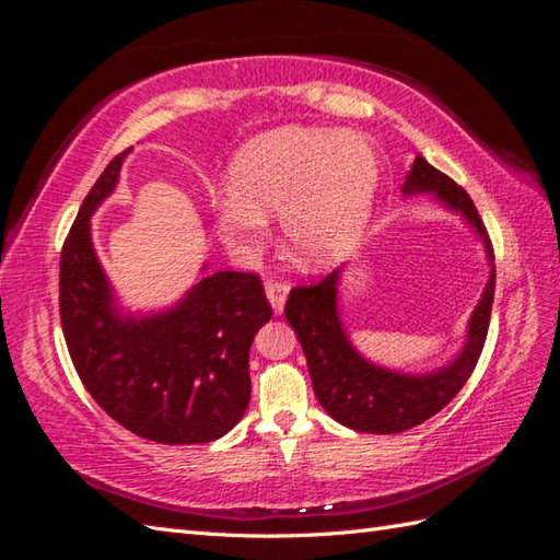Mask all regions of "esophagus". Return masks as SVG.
<instances>
[{"label": "esophagus", "mask_w": 560, "mask_h": 560, "mask_svg": "<svg viewBox=\"0 0 560 560\" xmlns=\"http://www.w3.org/2000/svg\"><path fill=\"white\" fill-rule=\"evenodd\" d=\"M288 292H290V288L280 280H268L266 282V296H268V302H270L272 312H276V314H282L284 302H288Z\"/></svg>", "instance_id": "esophagus-1"}]
</instances>
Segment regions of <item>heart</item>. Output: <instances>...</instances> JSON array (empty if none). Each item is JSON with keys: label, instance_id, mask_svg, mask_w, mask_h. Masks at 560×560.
I'll use <instances>...</instances> for the list:
<instances>
[{"label": "heart", "instance_id": "heart-1", "mask_svg": "<svg viewBox=\"0 0 560 560\" xmlns=\"http://www.w3.org/2000/svg\"><path fill=\"white\" fill-rule=\"evenodd\" d=\"M230 184L232 192L212 200L214 232L226 246L256 254L268 242V220L280 217L296 264L328 270L362 242L380 166L362 137L288 125L242 147Z\"/></svg>", "mask_w": 560, "mask_h": 560}]
</instances>
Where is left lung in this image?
Segmentation results:
<instances>
[{
    "label": "left lung",
    "mask_w": 560,
    "mask_h": 560,
    "mask_svg": "<svg viewBox=\"0 0 560 560\" xmlns=\"http://www.w3.org/2000/svg\"><path fill=\"white\" fill-rule=\"evenodd\" d=\"M404 196H428L456 212L483 242L490 266L486 290L466 326V343L452 362L432 372H396L382 368L358 352L338 312V288L343 268H338L312 288H294L284 304V316L300 338L310 364L314 394L326 413L340 425L372 435H394L425 423L447 406L469 380L488 336L495 292L493 246L476 205L466 190L444 176L428 159L416 156L401 186Z\"/></svg>",
    "instance_id": "1"
}]
</instances>
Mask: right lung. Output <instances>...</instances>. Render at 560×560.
I'll return each mask as SVG.
<instances>
[{"mask_svg": "<svg viewBox=\"0 0 560 560\" xmlns=\"http://www.w3.org/2000/svg\"><path fill=\"white\" fill-rule=\"evenodd\" d=\"M128 154L98 176L65 238L67 350L91 398L135 435L162 444L214 442L246 413L248 350L272 310L254 272L234 270L205 276L168 310H120L91 242V217L116 190Z\"/></svg>", "mask_w": 560, "mask_h": 560, "instance_id": "1", "label": "right lung"}]
</instances>
